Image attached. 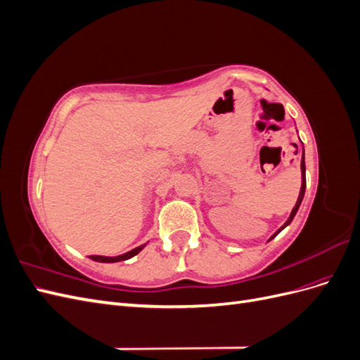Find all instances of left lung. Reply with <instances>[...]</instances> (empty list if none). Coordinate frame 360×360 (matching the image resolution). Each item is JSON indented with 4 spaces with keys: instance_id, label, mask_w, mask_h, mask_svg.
I'll return each mask as SVG.
<instances>
[{
    "instance_id": "8db88e82",
    "label": "left lung",
    "mask_w": 360,
    "mask_h": 360,
    "mask_svg": "<svg viewBox=\"0 0 360 360\" xmlns=\"http://www.w3.org/2000/svg\"><path fill=\"white\" fill-rule=\"evenodd\" d=\"M300 168H302V188H300V193H299L297 202H296V205H294V209H292V212H291V214H290V217H288V221H287L284 225H282L274 236H271V238L276 237L282 230H284V228H285L287 225H290V224H291L292 217L296 216V213H297V210H299L300 202H302V200H303V195H304V189H307V174H304V169H307V168H304V159H303V158H302V162H300Z\"/></svg>"
}]
</instances>
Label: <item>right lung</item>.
Returning a JSON list of instances; mask_svg holds the SVG:
<instances>
[{
	"label": "right lung",
	"instance_id": "obj_1",
	"mask_svg": "<svg viewBox=\"0 0 360 360\" xmlns=\"http://www.w3.org/2000/svg\"><path fill=\"white\" fill-rule=\"evenodd\" d=\"M146 245L143 246H138L135 249L130 250V252H126L123 255H118V257H102V255H90V258L93 261H99V263H117V261H123V259H129L132 258L134 255H136L141 249H143Z\"/></svg>",
	"mask_w": 360,
	"mask_h": 360
}]
</instances>
